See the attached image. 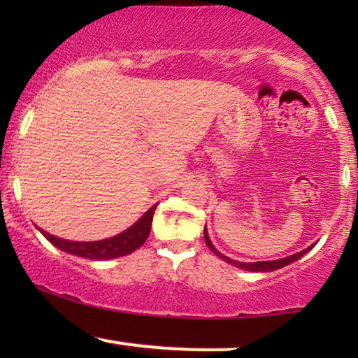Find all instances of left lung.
<instances>
[{"instance_id": "1", "label": "left lung", "mask_w": 358, "mask_h": 358, "mask_svg": "<svg viewBox=\"0 0 358 358\" xmlns=\"http://www.w3.org/2000/svg\"><path fill=\"white\" fill-rule=\"evenodd\" d=\"M203 237H205V242H207L208 249H210L212 252L215 254V256H219L220 259H224L225 262H229V264L236 266V268H241V269H245V271H254V273H271V271H276V269H281V268H285V266L291 264V262L298 261L299 257H303V256H305V254L308 252V250H310V249L313 248V245H315V244H313V245H310V248H306L305 250H301V252H298V254H293V256H289V257H282V259H278V261L241 262V261H234V259L227 257V256H224V254H220L219 250H217L215 248H213V244H212L210 237H208V232H207V229H203Z\"/></svg>"}]
</instances>
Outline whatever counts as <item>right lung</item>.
<instances>
[{"label": "right lung", "instance_id": "right-lung-1", "mask_svg": "<svg viewBox=\"0 0 358 358\" xmlns=\"http://www.w3.org/2000/svg\"><path fill=\"white\" fill-rule=\"evenodd\" d=\"M156 210V205L148 210L145 215L139 219L136 224L131 225L124 232L117 234V236L109 237L104 241H94V242H73L65 241L60 237L52 236V234L42 231V234L50 241L55 248H59L65 252L73 254V256L94 259V261H102V259H116L126 254H131L133 250L141 248L145 244L148 236L151 231V222Z\"/></svg>", "mask_w": 358, "mask_h": 358}]
</instances>
